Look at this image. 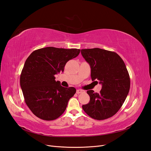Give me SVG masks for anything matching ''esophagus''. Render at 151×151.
<instances>
[{
  "instance_id": "1",
  "label": "esophagus",
  "mask_w": 151,
  "mask_h": 151,
  "mask_svg": "<svg viewBox=\"0 0 151 151\" xmlns=\"http://www.w3.org/2000/svg\"><path fill=\"white\" fill-rule=\"evenodd\" d=\"M83 91H84L83 90H81V89H77V91H76V93L79 94H81V93H83Z\"/></svg>"
}]
</instances>
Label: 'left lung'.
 <instances>
[{
	"instance_id": "8db88e82",
	"label": "left lung",
	"mask_w": 151,
	"mask_h": 151,
	"mask_svg": "<svg viewBox=\"0 0 151 151\" xmlns=\"http://www.w3.org/2000/svg\"><path fill=\"white\" fill-rule=\"evenodd\" d=\"M81 54L90 65L92 81L102 84L99 93L87 91L90 101L83 109L93 119H107L118 112L129 94V72L122 58L114 52L94 48L82 49Z\"/></svg>"
}]
</instances>
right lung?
<instances>
[{
	"label": "right lung",
	"mask_w": 151,
	"mask_h": 151,
	"mask_svg": "<svg viewBox=\"0 0 151 151\" xmlns=\"http://www.w3.org/2000/svg\"><path fill=\"white\" fill-rule=\"evenodd\" d=\"M81 50L46 47L35 50L26 59L20 85L27 106L35 116L50 121L60 117L76 89L64 88L55 75L63 72L66 63Z\"/></svg>",
	"instance_id": "obj_1"
}]
</instances>
